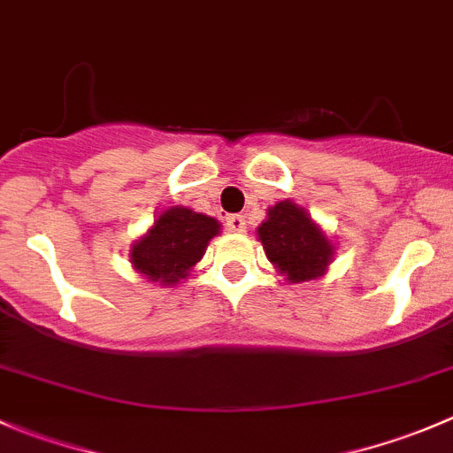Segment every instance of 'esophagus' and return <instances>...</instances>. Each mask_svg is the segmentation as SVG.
<instances>
[{
  "label": "esophagus",
  "mask_w": 453,
  "mask_h": 453,
  "mask_svg": "<svg viewBox=\"0 0 453 453\" xmlns=\"http://www.w3.org/2000/svg\"><path fill=\"white\" fill-rule=\"evenodd\" d=\"M226 227L230 232H236V234H241V232H245V219L241 217V214H230V217L226 219Z\"/></svg>",
  "instance_id": "esophagus-1"
}]
</instances>
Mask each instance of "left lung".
Here are the masks:
<instances>
[{"label":"left lung","mask_w":453,"mask_h":453,"mask_svg":"<svg viewBox=\"0 0 453 453\" xmlns=\"http://www.w3.org/2000/svg\"><path fill=\"white\" fill-rule=\"evenodd\" d=\"M265 256L289 282L322 278L335 258V243L328 239L307 208L291 199L278 201L267 210V219L256 227Z\"/></svg>","instance_id":"8db88e82"}]
</instances>
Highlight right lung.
I'll return each instance as SVG.
<instances>
[{"mask_svg":"<svg viewBox=\"0 0 453 453\" xmlns=\"http://www.w3.org/2000/svg\"><path fill=\"white\" fill-rule=\"evenodd\" d=\"M221 234V223L214 217L171 205L155 217L153 226L131 245V267L149 282L175 287L190 276L203 258L205 248Z\"/></svg>","mask_w":453,"mask_h":453,"instance_id":"right-lung-1","label":"right lung"}]
</instances>
